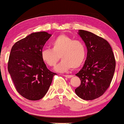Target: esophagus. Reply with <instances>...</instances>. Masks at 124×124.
I'll list each match as a JSON object with an SVG mask.
<instances>
[{"mask_svg": "<svg viewBox=\"0 0 124 124\" xmlns=\"http://www.w3.org/2000/svg\"><path fill=\"white\" fill-rule=\"evenodd\" d=\"M65 76V77H66V78H72L73 76V75H64Z\"/></svg>", "mask_w": 124, "mask_h": 124, "instance_id": "34e87169", "label": "esophagus"}]
</instances>
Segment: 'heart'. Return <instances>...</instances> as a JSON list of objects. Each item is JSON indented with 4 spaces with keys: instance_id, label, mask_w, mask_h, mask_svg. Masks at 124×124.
Returning <instances> with one entry per match:
<instances>
[{
    "instance_id": "b5f03b06",
    "label": "heart",
    "mask_w": 124,
    "mask_h": 124,
    "mask_svg": "<svg viewBox=\"0 0 124 124\" xmlns=\"http://www.w3.org/2000/svg\"><path fill=\"white\" fill-rule=\"evenodd\" d=\"M51 49H44L41 51L42 61L49 66H54L60 59L62 62L55 67V71L66 72L71 68L76 69L83 64L86 55V48L84 42L79 39L60 35L50 44Z\"/></svg>"
}]
</instances>
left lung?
<instances>
[{
    "label": "left lung",
    "mask_w": 124,
    "mask_h": 124,
    "mask_svg": "<svg viewBox=\"0 0 124 124\" xmlns=\"http://www.w3.org/2000/svg\"><path fill=\"white\" fill-rule=\"evenodd\" d=\"M78 34L86 45L87 55L83 67L75 75L81 84L75 91L84 100H93L102 95L110 85L115 71V58L111 46L105 39L83 30H79Z\"/></svg>",
    "instance_id": "left-lung-1"
}]
</instances>
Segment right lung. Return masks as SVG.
Listing matches in <instances>:
<instances>
[{"label": "right lung", "mask_w": 124, "mask_h": 124, "mask_svg": "<svg viewBox=\"0 0 124 124\" xmlns=\"http://www.w3.org/2000/svg\"><path fill=\"white\" fill-rule=\"evenodd\" d=\"M51 36L45 31L32 33L16 42L11 50L8 72L19 94L29 100L42 98L56 74L47 68L41 56Z\"/></svg>", "instance_id": "add662e5"}]
</instances>
